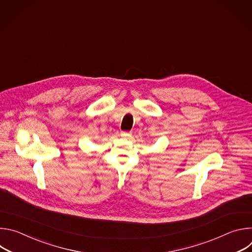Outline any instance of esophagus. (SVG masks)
I'll return each mask as SVG.
<instances>
[{
    "label": "esophagus",
    "mask_w": 252,
    "mask_h": 252,
    "mask_svg": "<svg viewBox=\"0 0 252 252\" xmlns=\"http://www.w3.org/2000/svg\"><path fill=\"white\" fill-rule=\"evenodd\" d=\"M121 135H122V137H124V138H129V137L131 136V133H130V132H126V131H122Z\"/></svg>",
    "instance_id": "1"
}]
</instances>
